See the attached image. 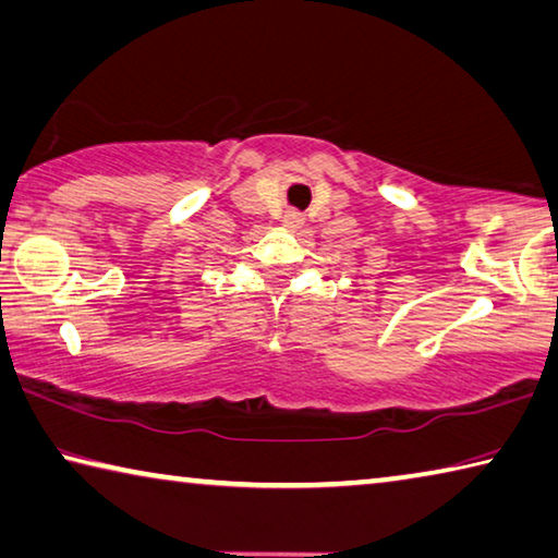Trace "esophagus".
<instances>
[{
    "instance_id": "1",
    "label": "esophagus",
    "mask_w": 558,
    "mask_h": 558,
    "mask_svg": "<svg viewBox=\"0 0 558 558\" xmlns=\"http://www.w3.org/2000/svg\"><path fill=\"white\" fill-rule=\"evenodd\" d=\"M280 226L286 228V231H298V228H303V216H300L298 210H286V214H282Z\"/></svg>"
}]
</instances>
